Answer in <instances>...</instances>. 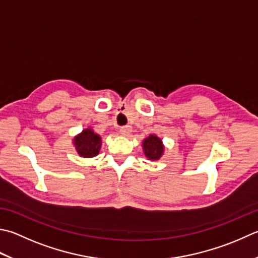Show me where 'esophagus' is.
I'll return each instance as SVG.
<instances>
[{"label": "esophagus", "instance_id": "34e87169", "mask_svg": "<svg viewBox=\"0 0 258 258\" xmlns=\"http://www.w3.org/2000/svg\"><path fill=\"white\" fill-rule=\"evenodd\" d=\"M131 133V125H123L120 128V134L123 136H128Z\"/></svg>", "mask_w": 258, "mask_h": 258}]
</instances>
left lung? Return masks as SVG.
I'll use <instances>...</instances> for the list:
<instances>
[{"label": "left lung", "mask_w": 258, "mask_h": 258, "mask_svg": "<svg viewBox=\"0 0 258 258\" xmlns=\"http://www.w3.org/2000/svg\"><path fill=\"white\" fill-rule=\"evenodd\" d=\"M163 144L157 136L150 135L144 140V152L149 159H158L163 154Z\"/></svg>", "instance_id": "8db88e82"}]
</instances>
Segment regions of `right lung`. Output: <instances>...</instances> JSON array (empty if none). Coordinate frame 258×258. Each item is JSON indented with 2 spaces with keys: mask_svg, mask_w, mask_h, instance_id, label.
<instances>
[{
  "mask_svg": "<svg viewBox=\"0 0 258 258\" xmlns=\"http://www.w3.org/2000/svg\"><path fill=\"white\" fill-rule=\"evenodd\" d=\"M74 144L80 156L90 158L99 154L101 148V138L99 135L93 133V130L85 129L81 135L76 136Z\"/></svg>",
  "mask_w": 258,
  "mask_h": 258,
  "instance_id": "obj_1",
  "label": "right lung"
}]
</instances>
